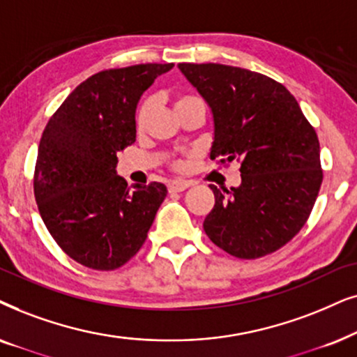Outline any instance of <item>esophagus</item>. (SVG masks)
I'll return each instance as SVG.
<instances>
[{
  "mask_svg": "<svg viewBox=\"0 0 357 357\" xmlns=\"http://www.w3.org/2000/svg\"><path fill=\"white\" fill-rule=\"evenodd\" d=\"M189 186H191V181H184V179H173L168 183L169 192H183Z\"/></svg>",
  "mask_w": 357,
  "mask_h": 357,
  "instance_id": "34e87169",
  "label": "esophagus"
}]
</instances>
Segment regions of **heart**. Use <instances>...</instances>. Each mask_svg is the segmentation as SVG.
Instances as JSON below:
<instances>
[{
  "label": "heart",
  "mask_w": 357,
  "mask_h": 357,
  "mask_svg": "<svg viewBox=\"0 0 357 357\" xmlns=\"http://www.w3.org/2000/svg\"><path fill=\"white\" fill-rule=\"evenodd\" d=\"M192 99H196V98H191V96H179V98L174 101V107L183 106V104L192 101ZM150 109H151V101H145L144 104H142L140 109H139V112H137V127L144 126L145 121H146V117H149V114H150Z\"/></svg>",
  "instance_id": "1"
}]
</instances>
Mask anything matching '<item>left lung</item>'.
I'll use <instances>...</instances> for the list:
<instances>
[{"instance_id":"1","label":"left lung","mask_w":357,"mask_h":357,"mask_svg":"<svg viewBox=\"0 0 357 357\" xmlns=\"http://www.w3.org/2000/svg\"><path fill=\"white\" fill-rule=\"evenodd\" d=\"M207 102L211 160H238L241 184L220 191L204 230L240 259L279 250L305 225L321 186L320 144L296 98L269 76L220 63H179Z\"/></svg>"}]
</instances>
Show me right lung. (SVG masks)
<instances>
[{"label":"right lung","mask_w":357,"mask_h":357,"mask_svg":"<svg viewBox=\"0 0 357 357\" xmlns=\"http://www.w3.org/2000/svg\"><path fill=\"white\" fill-rule=\"evenodd\" d=\"M173 63L99 71L76 86L47 123L37 153L34 194L42 220L70 258L111 271L145 243L166 186L127 188L117 153L137 137L142 94Z\"/></svg>","instance_id":"1"}]
</instances>
